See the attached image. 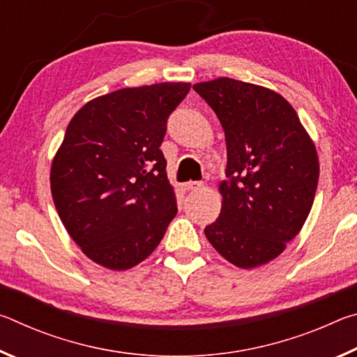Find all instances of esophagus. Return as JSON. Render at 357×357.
<instances>
[{"instance_id":"1","label":"esophagus","mask_w":357,"mask_h":357,"mask_svg":"<svg viewBox=\"0 0 357 357\" xmlns=\"http://www.w3.org/2000/svg\"><path fill=\"white\" fill-rule=\"evenodd\" d=\"M202 187V183H198V181H189V183H185V184H183V189L184 190H197V189H200Z\"/></svg>"}]
</instances>
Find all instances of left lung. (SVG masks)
Returning a JSON list of instances; mask_svg holds the SVG:
<instances>
[{
    "label": "left lung",
    "instance_id": "1",
    "mask_svg": "<svg viewBox=\"0 0 357 357\" xmlns=\"http://www.w3.org/2000/svg\"><path fill=\"white\" fill-rule=\"evenodd\" d=\"M219 118L227 142V181L219 219L204 234L238 268L269 263L309 215L319 164L298 113L280 94L222 77L193 84Z\"/></svg>",
    "mask_w": 357,
    "mask_h": 357
}]
</instances>
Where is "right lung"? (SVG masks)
I'll return each mask as SVG.
<instances>
[{
    "label": "right lung",
    "mask_w": 357,
    "mask_h": 357,
    "mask_svg": "<svg viewBox=\"0 0 357 357\" xmlns=\"http://www.w3.org/2000/svg\"><path fill=\"white\" fill-rule=\"evenodd\" d=\"M189 89V83L118 89L70 119L52 162V197L70 238L94 263L134 268L176 215L160 144Z\"/></svg>",
    "instance_id": "right-lung-1"
}]
</instances>
